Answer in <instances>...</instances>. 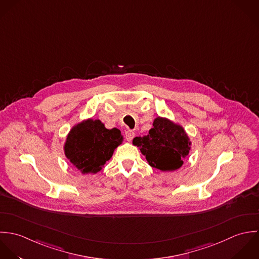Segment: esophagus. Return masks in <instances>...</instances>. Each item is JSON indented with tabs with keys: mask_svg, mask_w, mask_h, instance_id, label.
Segmentation results:
<instances>
[{
	"mask_svg": "<svg viewBox=\"0 0 259 259\" xmlns=\"http://www.w3.org/2000/svg\"><path fill=\"white\" fill-rule=\"evenodd\" d=\"M134 136H135V133H134L132 130H127V131L125 132V137H126L127 141H132V139L134 138Z\"/></svg>",
	"mask_w": 259,
	"mask_h": 259,
	"instance_id": "obj_1",
	"label": "esophagus"
}]
</instances>
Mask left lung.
Here are the masks:
<instances>
[{
	"mask_svg": "<svg viewBox=\"0 0 259 259\" xmlns=\"http://www.w3.org/2000/svg\"><path fill=\"white\" fill-rule=\"evenodd\" d=\"M133 144L146 156L149 165L162 171H173L183 164L188 155L190 142L185 131L179 125L158 117L149 133L135 137Z\"/></svg>",
	"mask_w": 259,
	"mask_h": 259,
	"instance_id": "1",
	"label": "left lung"
}]
</instances>
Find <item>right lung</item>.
Returning a JSON list of instances; mask_svg holds the SVG:
<instances>
[{"instance_id":"obj_1","label":"right lung","mask_w":259,"mask_h":259,"mask_svg":"<svg viewBox=\"0 0 259 259\" xmlns=\"http://www.w3.org/2000/svg\"><path fill=\"white\" fill-rule=\"evenodd\" d=\"M122 140L119 129H106L100 120L88 119L70 131L65 155L82 173H97Z\"/></svg>"}]
</instances>
